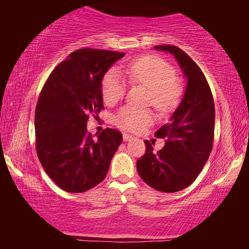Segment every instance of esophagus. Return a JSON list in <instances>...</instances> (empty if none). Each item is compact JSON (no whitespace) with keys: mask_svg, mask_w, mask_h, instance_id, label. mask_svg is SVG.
I'll return each mask as SVG.
<instances>
[{"mask_svg":"<svg viewBox=\"0 0 249 249\" xmlns=\"http://www.w3.org/2000/svg\"><path fill=\"white\" fill-rule=\"evenodd\" d=\"M133 140V136L132 135H128V134H123V141L124 142H129Z\"/></svg>","mask_w":249,"mask_h":249,"instance_id":"34e87169","label":"esophagus"}]
</instances>
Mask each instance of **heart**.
Listing matches in <instances>:
<instances>
[{
    "mask_svg": "<svg viewBox=\"0 0 249 249\" xmlns=\"http://www.w3.org/2000/svg\"><path fill=\"white\" fill-rule=\"evenodd\" d=\"M133 83H140L150 91L148 103L161 112L174 108L181 96V86L176 81V70L163 59L146 56L134 60L126 69ZM126 91L124 80L114 70L108 71L102 81L103 101L113 105L123 99ZM154 114L149 109H137L125 107L115 115V123L121 128L138 132L150 125Z\"/></svg>",
    "mask_w": 249,
    "mask_h": 249,
    "instance_id": "heart-1",
    "label": "heart"
}]
</instances>
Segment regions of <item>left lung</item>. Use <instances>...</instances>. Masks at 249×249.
Wrapping results in <instances>:
<instances>
[{
	"instance_id": "left-lung-1",
	"label": "left lung",
	"mask_w": 249,
	"mask_h": 249,
	"mask_svg": "<svg viewBox=\"0 0 249 249\" xmlns=\"http://www.w3.org/2000/svg\"><path fill=\"white\" fill-rule=\"evenodd\" d=\"M155 49L174 54L187 79L183 98L169 122L156 137L166 138L156 153L148 141L146 151L137 160L141 178L161 192H177L190 185L208 161L213 146L215 108L212 92L202 70L183 50L171 45Z\"/></svg>"
}]
</instances>
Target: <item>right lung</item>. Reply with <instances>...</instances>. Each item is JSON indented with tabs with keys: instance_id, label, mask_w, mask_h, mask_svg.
Instances as JSON below:
<instances>
[{
	"instance_id": "right-lung-1",
	"label": "right lung",
	"mask_w": 249,
	"mask_h": 249,
	"mask_svg": "<svg viewBox=\"0 0 249 249\" xmlns=\"http://www.w3.org/2000/svg\"><path fill=\"white\" fill-rule=\"evenodd\" d=\"M124 53L75 50L50 73L35 112L36 150L41 166L59 188L71 193L102 182L123 137L105 128L96 140L88 133L89 115L103 107L102 80Z\"/></svg>"
}]
</instances>
